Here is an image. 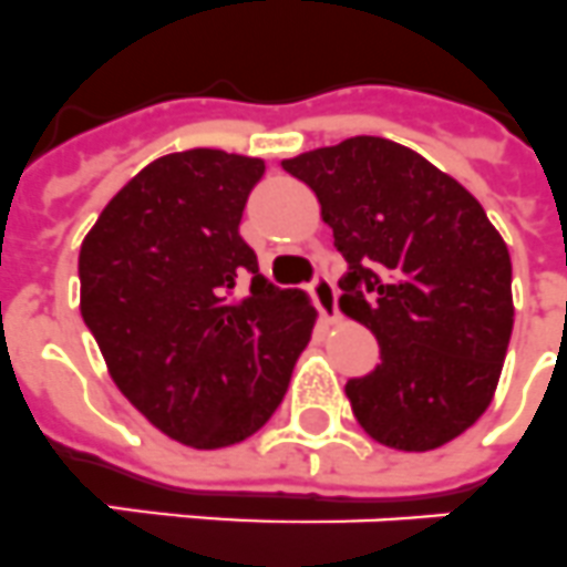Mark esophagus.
Masks as SVG:
<instances>
[{
	"instance_id": "obj_1",
	"label": "esophagus",
	"mask_w": 567,
	"mask_h": 567,
	"mask_svg": "<svg viewBox=\"0 0 567 567\" xmlns=\"http://www.w3.org/2000/svg\"><path fill=\"white\" fill-rule=\"evenodd\" d=\"M311 297H313V302H317V308H320L322 317H326V320H334L337 317V288L326 274H320L311 282Z\"/></svg>"
}]
</instances>
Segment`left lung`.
<instances>
[{
  "label": "left lung",
  "mask_w": 567,
  "mask_h": 567,
  "mask_svg": "<svg viewBox=\"0 0 567 567\" xmlns=\"http://www.w3.org/2000/svg\"><path fill=\"white\" fill-rule=\"evenodd\" d=\"M313 189L349 270L340 308L378 337L351 378L357 423L383 446L426 453L493 401L513 331L511 254L458 181L386 137L357 135L282 161Z\"/></svg>",
  "instance_id": "left-lung-1"
}]
</instances>
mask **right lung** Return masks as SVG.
<instances>
[{
  "mask_svg": "<svg viewBox=\"0 0 567 567\" xmlns=\"http://www.w3.org/2000/svg\"><path fill=\"white\" fill-rule=\"evenodd\" d=\"M265 161H152L80 247V313L126 401L193 450L239 444L282 403L317 311L279 291L239 236Z\"/></svg>",
  "mask_w": 567,
  "mask_h": 567,
  "instance_id": "right-lung-1",
  "label": "right lung"
}]
</instances>
